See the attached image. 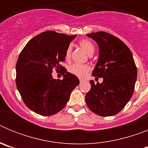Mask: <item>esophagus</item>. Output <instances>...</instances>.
<instances>
[{
	"label": "esophagus",
	"mask_w": 148,
	"mask_h": 148,
	"mask_svg": "<svg viewBox=\"0 0 148 148\" xmlns=\"http://www.w3.org/2000/svg\"><path fill=\"white\" fill-rule=\"evenodd\" d=\"M79 82H80V83H82V82H84V80H83V79H81V78H80V79H79Z\"/></svg>",
	"instance_id": "esophagus-1"
}]
</instances>
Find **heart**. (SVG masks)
<instances>
[{
    "label": "heart",
    "mask_w": 148,
    "mask_h": 148,
    "mask_svg": "<svg viewBox=\"0 0 148 148\" xmlns=\"http://www.w3.org/2000/svg\"><path fill=\"white\" fill-rule=\"evenodd\" d=\"M79 45L81 46V47L85 51L86 53L88 55L93 53L94 52V46L92 43L90 42V40L84 39L82 40L79 42ZM71 47H68L65 53V58L66 59H69L71 55ZM69 72L73 75H76L78 77H84V75L88 73L90 70V66H87L86 64H74L71 65L68 69Z\"/></svg>",
    "instance_id": "heart-1"
}]
</instances>
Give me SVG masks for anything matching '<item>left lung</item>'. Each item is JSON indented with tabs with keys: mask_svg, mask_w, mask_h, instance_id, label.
Masks as SVG:
<instances>
[{
	"mask_svg": "<svg viewBox=\"0 0 148 148\" xmlns=\"http://www.w3.org/2000/svg\"><path fill=\"white\" fill-rule=\"evenodd\" d=\"M99 46V59L92 73L103 78L102 83L90 81L85 96L90 110L101 116H112L125 108L131 99L137 69L131 51L119 38L105 32L87 34Z\"/></svg>",
	"mask_w": 148,
	"mask_h": 148,
	"instance_id": "8db88e82",
	"label": "left lung"
}]
</instances>
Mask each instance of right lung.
<instances>
[{"mask_svg": "<svg viewBox=\"0 0 148 148\" xmlns=\"http://www.w3.org/2000/svg\"><path fill=\"white\" fill-rule=\"evenodd\" d=\"M76 35L46 31L29 41L16 64V85L28 108L41 116L58 113L70 99L79 80L66 71L61 63ZM64 70L62 80L53 78V69Z\"/></svg>", "mask_w": 148, "mask_h": 148, "instance_id": "obj_1", "label": "right lung"}]
</instances>
